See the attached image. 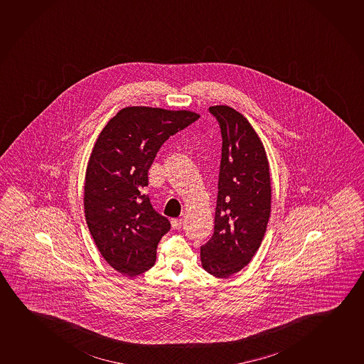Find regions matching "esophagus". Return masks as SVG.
Listing matches in <instances>:
<instances>
[{
  "mask_svg": "<svg viewBox=\"0 0 364 364\" xmlns=\"http://www.w3.org/2000/svg\"><path fill=\"white\" fill-rule=\"evenodd\" d=\"M171 225L174 229H181L183 227V219H173L171 220Z\"/></svg>",
  "mask_w": 364,
  "mask_h": 364,
  "instance_id": "esophagus-1",
  "label": "esophagus"
}]
</instances>
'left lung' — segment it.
Here are the masks:
<instances>
[{
  "instance_id": "left-lung-1",
  "label": "left lung",
  "mask_w": 364,
  "mask_h": 364,
  "mask_svg": "<svg viewBox=\"0 0 364 364\" xmlns=\"http://www.w3.org/2000/svg\"><path fill=\"white\" fill-rule=\"evenodd\" d=\"M220 127L222 160L214 232L200 247L203 268L216 278L240 272L257 253L270 215L267 154L244 116L229 106L209 107Z\"/></svg>"
}]
</instances>
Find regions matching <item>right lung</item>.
Segmentation results:
<instances>
[{"instance_id":"add662e5","label":"right lung","mask_w":364,"mask_h":364,"mask_svg":"<svg viewBox=\"0 0 364 364\" xmlns=\"http://www.w3.org/2000/svg\"><path fill=\"white\" fill-rule=\"evenodd\" d=\"M198 119L191 111L125 107L96 140L85 178V216L101 255L122 274L135 277L155 264L171 225L145 193L149 168L164 142Z\"/></svg>"}]
</instances>
